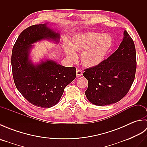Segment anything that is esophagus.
<instances>
[{"label": "esophagus", "mask_w": 147, "mask_h": 147, "mask_svg": "<svg viewBox=\"0 0 147 147\" xmlns=\"http://www.w3.org/2000/svg\"><path fill=\"white\" fill-rule=\"evenodd\" d=\"M83 72L81 70H77L76 71V76L77 77H80L82 75Z\"/></svg>", "instance_id": "esophagus-1"}]
</instances>
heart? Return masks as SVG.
I'll return each mask as SVG.
<instances>
[{
    "instance_id": "heart-1",
    "label": "heart",
    "mask_w": 147,
    "mask_h": 147,
    "mask_svg": "<svg viewBox=\"0 0 147 147\" xmlns=\"http://www.w3.org/2000/svg\"><path fill=\"white\" fill-rule=\"evenodd\" d=\"M112 44L111 36L107 34L86 32L76 34L71 43L66 42L64 51L71 60L77 59L76 52H82L81 61L88 67H95L104 61Z\"/></svg>"
}]
</instances>
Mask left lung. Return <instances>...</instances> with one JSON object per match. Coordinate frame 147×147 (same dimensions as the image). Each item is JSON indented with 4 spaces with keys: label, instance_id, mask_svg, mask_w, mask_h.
<instances>
[{
    "label": "left lung",
    "instance_id": "8db88e82",
    "mask_svg": "<svg viewBox=\"0 0 147 147\" xmlns=\"http://www.w3.org/2000/svg\"><path fill=\"white\" fill-rule=\"evenodd\" d=\"M136 49L133 40L125 30L119 48L106 60L85 70L88 80L85 92L87 99L96 105H108L121 100L135 80Z\"/></svg>",
    "mask_w": 147,
    "mask_h": 147
}]
</instances>
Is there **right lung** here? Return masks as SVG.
<instances>
[{"mask_svg": "<svg viewBox=\"0 0 147 147\" xmlns=\"http://www.w3.org/2000/svg\"><path fill=\"white\" fill-rule=\"evenodd\" d=\"M47 23L31 26L21 32L12 48V76L17 89L31 104L50 108L60 100L65 87L76 78L74 67H64L47 59L37 64L30 59L34 43L48 40L59 43L61 35Z\"/></svg>", "mask_w": 147, "mask_h": 147, "instance_id": "add662e5", "label": "right lung"}]
</instances>
